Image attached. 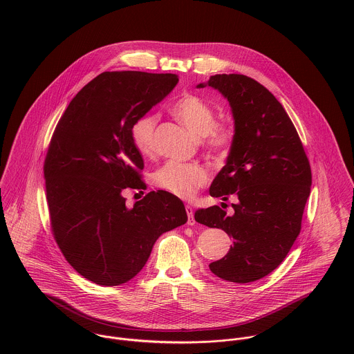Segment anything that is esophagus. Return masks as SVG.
<instances>
[{
    "instance_id": "34e87169",
    "label": "esophagus",
    "mask_w": 354,
    "mask_h": 354,
    "mask_svg": "<svg viewBox=\"0 0 354 354\" xmlns=\"http://www.w3.org/2000/svg\"><path fill=\"white\" fill-rule=\"evenodd\" d=\"M185 209H187V214H188V225H191V226L195 225L196 221H195V218H194V208H192L191 205H187Z\"/></svg>"
}]
</instances>
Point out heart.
Listing matches in <instances>:
<instances>
[{
    "mask_svg": "<svg viewBox=\"0 0 354 354\" xmlns=\"http://www.w3.org/2000/svg\"><path fill=\"white\" fill-rule=\"evenodd\" d=\"M173 115L196 139L205 138L211 150H223L230 146L233 132L229 127L216 124V115L209 103L194 94H187L171 106ZM158 122L155 114L139 117L132 127V139L139 152L150 155L153 150V132ZM153 184L181 199L192 198L208 183V171L199 163L169 160L152 176Z\"/></svg>",
    "mask_w": 354,
    "mask_h": 354,
    "instance_id": "b5f03b06",
    "label": "heart"
}]
</instances>
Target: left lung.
I'll return each instance as SVG.
<instances>
[{
	"label": "left lung",
	"mask_w": 354,
	"mask_h": 354,
	"mask_svg": "<svg viewBox=\"0 0 354 354\" xmlns=\"http://www.w3.org/2000/svg\"><path fill=\"white\" fill-rule=\"evenodd\" d=\"M205 86L230 104L234 135L226 165L209 187L227 201L195 212L196 222L225 230L233 239L227 254L209 264L216 277L236 283L257 281L286 257L301 230L312 174L299 133L283 106L260 83L244 75H215Z\"/></svg>",
	"instance_id": "1"
}]
</instances>
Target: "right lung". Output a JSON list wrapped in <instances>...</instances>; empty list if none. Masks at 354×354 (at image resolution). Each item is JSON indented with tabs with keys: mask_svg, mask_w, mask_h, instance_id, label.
Returning a JSON list of instances; mask_svg holds the SVG:
<instances>
[{
	"mask_svg": "<svg viewBox=\"0 0 354 354\" xmlns=\"http://www.w3.org/2000/svg\"><path fill=\"white\" fill-rule=\"evenodd\" d=\"M177 83L173 73L103 72L76 94L53 133L44 166L51 230L68 263L97 285L132 279L158 237L188 221L184 203L166 191L133 205L124 198L128 188H146L132 127Z\"/></svg>",
	"mask_w": 354,
	"mask_h": 354,
	"instance_id": "right-lung-1",
	"label": "right lung"
}]
</instances>
